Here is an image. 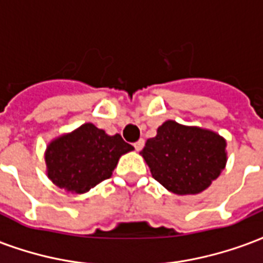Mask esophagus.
I'll return each mask as SVG.
<instances>
[{"mask_svg":"<svg viewBox=\"0 0 263 263\" xmlns=\"http://www.w3.org/2000/svg\"><path fill=\"white\" fill-rule=\"evenodd\" d=\"M143 145H145V141H143V139H139V141L134 143V147H135V151L139 152L142 147H143Z\"/></svg>","mask_w":263,"mask_h":263,"instance_id":"obj_1","label":"esophagus"}]
</instances>
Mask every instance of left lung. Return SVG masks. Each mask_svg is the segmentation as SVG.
<instances>
[{
    "label": "left lung",
    "instance_id": "1",
    "mask_svg": "<svg viewBox=\"0 0 263 263\" xmlns=\"http://www.w3.org/2000/svg\"><path fill=\"white\" fill-rule=\"evenodd\" d=\"M227 142L201 126L167 120L139 153L152 177L176 195H196L220 176L227 163Z\"/></svg>",
    "mask_w": 263,
    "mask_h": 263
}]
</instances>
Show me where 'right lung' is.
<instances>
[{"label": "right lung", "instance_id": "1", "mask_svg": "<svg viewBox=\"0 0 263 263\" xmlns=\"http://www.w3.org/2000/svg\"><path fill=\"white\" fill-rule=\"evenodd\" d=\"M134 151L120 134L108 135L86 122L48 142L44 160L52 184L71 194H85L110 178L122 155Z\"/></svg>", "mask_w": 263, "mask_h": 263}]
</instances>
